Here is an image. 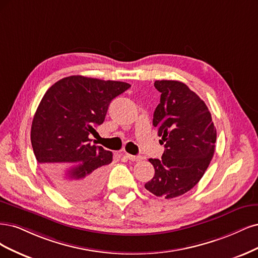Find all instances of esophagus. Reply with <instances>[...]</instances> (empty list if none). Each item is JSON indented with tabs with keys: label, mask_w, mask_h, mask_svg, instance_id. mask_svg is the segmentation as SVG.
I'll use <instances>...</instances> for the list:
<instances>
[{
	"label": "esophagus",
	"mask_w": 258,
	"mask_h": 258,
	"mask_svg": "<svg viewBox=\"0 0 258 258\" xmlns=\"http://www.w3.org/2000/svg\"><path fill=\"white\" fill-rule=\"evenodd\" d=\"M125 156L127 157L130 161H133V162H138L140 160H143V156H140V155H132V154L126 153Z\"/></svg>",
	"instance_id": "34e87169"
}]
</instances>
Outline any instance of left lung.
<instances>
[{"mask_svg":"<svg viewBox=\"0 0 258 258\" xmlns=\"http://www.w3.org/2000/svg\"><path fill=\"white\" fill-rule=\"evenodd\" d=\"M160 104L153 125L165 146L162 159H150L154 177L145 187L166 199L183 195L204 176L214 153L217 130L207 105L195 92L176 80H156Z\"/></svg>","mask_w":258,"mask_h":258,"instance_id":"left-lung-1","label":"left lung"}]
</instances>
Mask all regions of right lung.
I'll list each match as a JSON object with an SVG mask.
<instances>
[{"label": "right lung", "mask_w": 258, "mask_h": 258, "mask_svg": "<svg viewBox=\"0 0 258 258\" xmlns=\"http://www.w3.org/2000/svg\"><path fill=\"white\" fill-rule=\"evenodd\" d=\"M131 88L122 81L70 76L47 90L31 127V143L49 181L64 196L86 199L104 185L112 153L91 145L114 97Z\"/></svg>", "instance_id": "right-lung-1"}]
</instances>
